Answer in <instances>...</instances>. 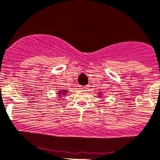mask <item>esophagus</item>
<instances>
[{
  "mask_svg": "<svg viewBox=\"0 0 160 160\" xmlns=\"http://www.w3.org/2000/svg\"><path fill=\"white\" fill-rule=\"evenodd\" d=\"M88 88H89V86H81V87H80V89L81 90H87Z\"/></svg>",
  "mask_w": 160,
  "mask_h": 160,
  "instance_id": "34e87169",
  "label": "esophagus"
}]
</instances>
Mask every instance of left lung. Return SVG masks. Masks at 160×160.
I'll list each match as a JSON object with an SVG mask.
<instances>
[{
  "label": "left lung",
  "mask_w": 160,
  "mask_h": 160,
  "mask_svg": "<svg viewBox=\"0 0 160 160\" xmlns=\"http://www.w3.org/2000/svg\"><path fill=\"white\" fill-rule=\"evenodd\" d=\"M98 97H103V94H102V93H101V92H99V93H98Z\"/></svg>",
  "instance_id": "left-lung-1"
}]
</instances>
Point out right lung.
Returning <instances> with one entry per match:
<instances>
[{
	"instance_id": "obj_1",
	"label": "right lung",
	"mask_w": 160,
	"mask_h": 160,
	"mask_svg": "<svg viewBox=\"0 0 160 160\" xmlns=\"http://www.w3.org/2000/svg\"><path fill=\"white\" fill-rule=\"evenodd\" d=\"M69 93V90H58V93H57V94L58 95V97H63V96L67 95V93Z\"/></svg>"
}]
</instances>
